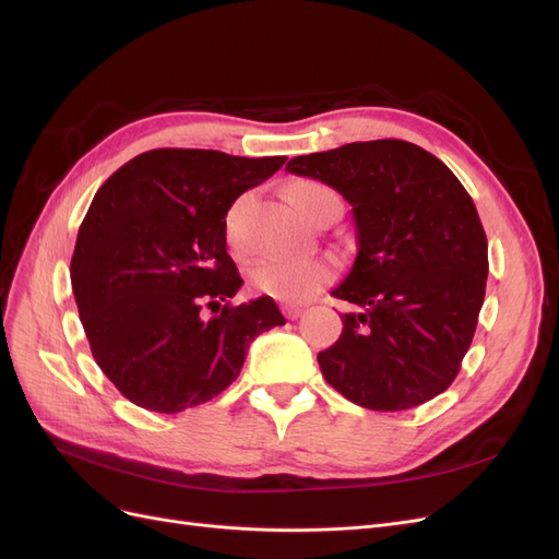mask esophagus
Returning a JSON list of instances; mask_svg holds the SVG:
<instances>
[{"label":"esophagus","instance_id":"obj_1","mask_svg":"<svg viewBox=\"0 0 559 559\" xmlns=\"http://www.w3.org/2000/svg\"><path fill=\"white\" fill-rule=\"evenodd\" d=\"M282 312H284V317H286V319H292V321H294V319H298V317L302 314V308H298V306H284V308H282Z\"/></svg>","mask_w":559,"mask_h":559}]
</instances>
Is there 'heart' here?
Instances as JSON below:
<instances>
[{"label":"heart","instance_id":"obj_1","mask_svg":"<svg viewBox=\"0 0 559 559\" xmlns=\"http://www.w3.org/2000/svg\"><path fill=\"white\" fill-rule=\"evenodd\" d=\"M321 195H333L326 186L317 181H300L289 191L294 207L300 216L308 212L310 202ZM240 210L242 200L235 202L224 218V233L228 245L240 251L245 249V238L240 230ZM335 267L329 259L321 257H270L251 267L249 284L253 292L270 296L282 302H302L312 298L317 292L333 280Z\"/></svg>","mask_w":559,"mask_h":559}]
</instances>
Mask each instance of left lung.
Segmentation results:
<instances>
[{"label":"left lung","mask_w":559,"mask_h":559,"mask_svg":"<svg viewBox=\"0 0 559 559\" xmlns=\"http://www.w3.org/2000/svg\"><path fill=\"white\" fill-rule=\"evenodd\" d=\"M286 170L329 183L352 207L357 259L331 296L361 312L317 354L321 376L368 411H408L452 384L476 333L487 238L462 181L403 140L296 156Z\"/></svg>","instance_id":"left-lung-1"}]
</instances>
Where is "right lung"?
Here are the masks:
<instances>
[{"mask_svg": "<svg viewBox=\"0 0 559 559\" xmlns=\"http://www.w3.org/2000/svg\"><path fill=\"white\" fill-rule=\"evenodd\" d=\"M284 160L154 148L99 186L72 289L97 366L140 408L173 415L218 396L253 337L286 324L270 296L230 306L242 277L224 233L233 202ZM205 305L223 312L207 320Z\"/></svg>", "mask_w": 559, "mask_h": 559, "instance_id": "right-lung-1", "label": "right lung"}]
</instances>
